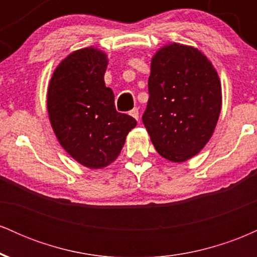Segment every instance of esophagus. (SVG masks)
Masks as SVG:
<instances>
[{"instance_id":"esophagus-1","label":"esophagus","mask_w":257,"mask_h":257,"mask_svg":"<svg viewBox=\"0 0 257 257\" xmlns=\"http://www.w3.org/2000/svg\"><path fill=\"white\" fill-rule=\"evenodd\" d=\"M129 114H131L132 117H134V118L137 119V120L139 119V110H138L137 107H135V108H133V110H132L131 112H129Z\"/></svg>"}]
</instances>
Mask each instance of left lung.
Listing matches in <instances>:
<instances>
[{"label":"left lung","instance_id":"1","mask_svg":"<svg viewBox=\"0 0 257 257\" xmlns=\"http://www.w3.org/2000/svg\"><path fill=\"white\" fill-rule=\"evenodd\" d=\"M143 123L162 157L185 162L213 135L221 111L217 72L198 49L173 43L151 61Z\"/></svg>","mask_w":257,"mask_h":257}]
</instances>
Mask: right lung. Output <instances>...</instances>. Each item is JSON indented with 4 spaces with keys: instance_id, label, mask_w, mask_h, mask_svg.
<instances>
[{
    "instance_id": "obj_1",
    "label": "right lung",
    "mask_w": 257,
    "mask_h": 257,
    "mask_svg": "<svg viewBox=\"0 0 257 257\" xmlns=\"http://www.w3.org/2000/svg\"><path fill=\"white\" fill-rule=\"evenodd\" d=\"M105 53L79 49L65 58L53 73L47 95L49 119L64 150L82 166L100 169L120 153L137 120L114 107L106 87Z\"/></svg>"
}]
</instances>
